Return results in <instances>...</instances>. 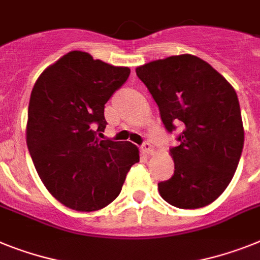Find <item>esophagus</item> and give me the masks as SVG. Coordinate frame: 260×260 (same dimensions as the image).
<instances>
[{"instance_id": "esophagus-1", "label": "esophagus", "mask_w": 260, "mask_h": 260, "mask_svg": "<svg viewBox=\"0 0 260 260\" xmlns=\"http://www.w3.org/2000/svg\"><path fill=\"white\" fill-rule=\"evenodd\" d=\"M141 152H143L144 154L149 156V154H152L154 152L153 145H152V144H149V143H144L143 147H141Z\"/></svg>"}]
</instances>
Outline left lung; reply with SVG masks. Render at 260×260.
<instances>
[{"instance_id":"obj_1","label":"left lung","mask_w":260,"mask_h":260,"mask_svg":"<svg viewBox=\"0 0 260 260\" xmlns=\"http://www.w3.org/2000/svg\"><path fill=\"white\" fill-rule=\"evenodd\" d=\"M169 132L182 128L169 154L172 178L158 193L178 209L214 202L230 184L241 158L245 129L234 87L217 70L191 54L152 60L136 69Z\"/></svg>"}]
</instances>
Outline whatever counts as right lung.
<instances>
[{
    "label": "right lung",
    "mask_w": 260,
    "mask_h": 260,
    "mask_svg": "<svg viewBox=\"0 0 260 260\" xmlns=\"http://www.w3.org/2000/svg\"><path fill=\"white\" fill-rule=\"evenodd\" d=\"M131 70L88 52L70 51L37 79L29 102L26 143L46 189L67 208L95 211L120 194L139 162L129 141L102 140L104 104Z\"/></svg>",
    "instance_id": "right-lung-1"
}]
</instances>
